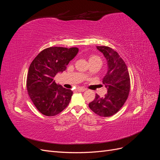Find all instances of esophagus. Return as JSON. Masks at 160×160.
I'll list each match as a JSON object with an SVG mask.
<instances>
[{
    "mask_svg": "<svg viewBox=\"0 0 160 160\" xmlns=\"http://www.w3.org/2000/svg\"><path fill=\"white\" fill-rule=\"evenodd\" d=\"M86 90V89L83 88H77V91H79V92H83Z\"/></svg>",
    "mask_w": 160,
    "mask_h": 160,
    "instance_id": "esophagus-1",
    "label": "esophagus"
}]
</instances>
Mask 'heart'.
<instances>
[{"instance_id": "obj_1", "label": "heart", "mask_w": 160, "mask_h": 160, "mask_svg": "<svg viewBox=\"0 0 160 160\" xmlns=\"http://www.w3.org/2000/svg\"><path fill=\"white\" fill-rule=\"evenodd\" d=\"M97 60H99L101 61L100 58L98 56H95V55H93V56H91L89 58V61H97ZM86 75H88V73H86Z\"/></svg>"}]
</instances>
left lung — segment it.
<instances>
[{
    "label": "left lung",
    "mask_w": 160,
    "mask_h": 160,
    "mask_svg": "<svg viewBox=\"0 0 160 160\" xmlns=\"http://www.w3.org/2000/svg\"><path fill=\"white\" fill-rule=\"evenodd\" d=\"M108 64V71L103 83L108 90L104 98L96 94L95 99L89 103L95 113L102 117H110L122 108L130 90V78L128 67L118 53L110 47L98 46Z\"/></svg>",
    "instance_id": "left-lung-1"
}]
</instances>
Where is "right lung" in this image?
<instances>
[{"label": "right lung", "mask_w": 160, "mask_h": 160, "mask_svg": "<svg viewBox=\"0 0 160 160\" xmlns=\"http://www.w3.org/2000/svg\"><path fill=\"white\" fill-rule=\"evenodd\" d=\"M79 49L52 47L42 51L30 65L27 88L33 104L46 116L61 113L69 105L72 91L57 85L54 78L66 70Z\"/></svg>", "instance_id": "add662e5"}]
</instances>
